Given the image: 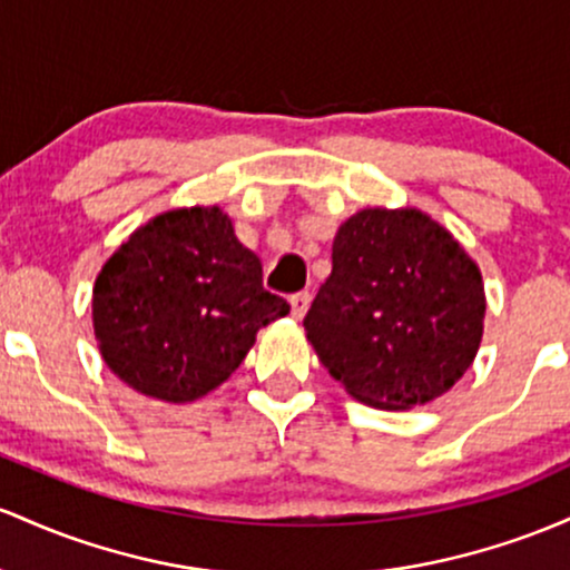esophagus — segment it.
Wrapping results in <instances>:
<instances>
[{
	"label": "esophagus",
	"instance_id": "esophagus-1",
	"mask_svg": "<svg viewBox=\"0 0 570 570\" xmlns=\"http://www.w3.org/2000/svg\"><path fill=\"white\" fill-rule=\"evenodd\" d=\"M312 304V296L309 293H296V296H291V315L296 320H302L306 315V309H309Z\"/></svg>",
	"mask_w": 570,
	"mask_h": 570
}]
</instances>
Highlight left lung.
I'll list each match as a JSON object with an SVG mask.
<instances>
[{
	"mask_svg": "<svg viewBox=\"0 0 570 570\" xmlns=\"http://www.w3.org/2000/svg\"><path fill=\"white\" fill-rule=\"evenodd\" d=\"M334 268L306 312V338L361 404L412 409L471 368L484 334L482 272L417 207H366L338 226Z\"/></svg>",
	"mask_w": 570,
	"mask_h": 570,
	"instance_id": "1",
	"label": "left lung"
}]
</instances>
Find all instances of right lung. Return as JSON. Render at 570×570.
Here are the masks:
<instances>
[{"label":"right lung","instance_id":"1","mask_svg":"<svg viewBox=\"0 0 570 570\" xmlns=\"http://www.w3.org/2000/svg\"><path fill=\"white\" fill-rule=\"evenodd\" d=\"M91 309L118 380L188 404L220 387L291 304L264 291L258 255L236 239L232 217L196 204L150 217L105 261Z\"/></svg>","mask_w":570,"mask_h":570}]
</instances>
